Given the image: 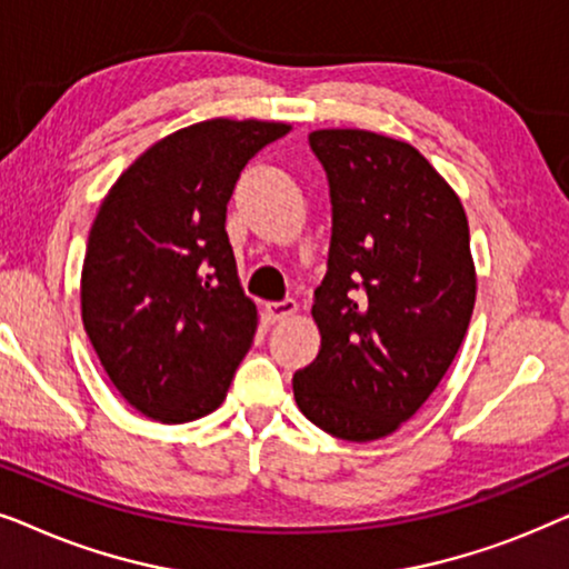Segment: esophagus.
<instances>
[{
    "label": "esophagus",
    "mask_w": 569,
    "mask_h": 569,
    "mask_svg": "<svg viewBox=\"0 0 569 569\" xmlns=\"http://www.w3.org/2000/svg\"><path fill=\"white\" fill-rule=\"evenodd\" d=\"M298 313V302L295 300H279V302H267V316L269 321H284Z\"/></svg>",
    "instance_id": "1"
}]
</instances>
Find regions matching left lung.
Wrapping results in <instances>:
<instances>
[{"instance_id": "8db88e82", "label": "left lung", "mask_w": 569, "mask_h": 569, "mask_svg": "<svg viewBox=\"0 0 569 569\" xmlns=\"http://www.w3.org/2000/svg\"><path fill=\"white\" fill-rule=\"evenodd\" d=\"M331 193L329 271L316 290L321 349L295 372L302 415L333 438H386L419 411L469 329L477 269L458 193L415 147L318 129Z\"/></svg>"}]
</instances>
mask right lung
Wrapping results in <instances>:
<instances>
[{"instance_id": "right-lung-1", "label": "right lung", "mask_w": 569, "mask_h": 569, "mask_svg": "<svg viewBox=\"0 0 569 569\" xmlns=\"http://www.w3.org/2000/svg\"><path fill=\"white\" fill-rule=\"evenodd\" d=\"M290 123L209 119L144 150L100 201L82 263V323L123 399L162 425L207 417L251 349L224 232L246 162Z\"/></svg>"}]
</instances>
